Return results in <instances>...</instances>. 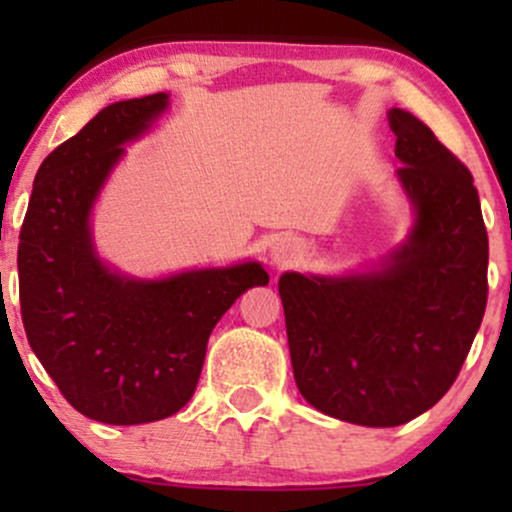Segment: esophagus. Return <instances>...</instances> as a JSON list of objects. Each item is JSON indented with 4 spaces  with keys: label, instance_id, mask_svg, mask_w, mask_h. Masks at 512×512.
I'll return each mask as SVG.
<instances>
[{
    "label": "esophagus",
    "instance_id": "esophagus-1",
    "mask_svg": "<svg viewBox=\"0 0 512 512\" xmlns=\"http://www.w3.org/2000/svg\"><path fill=\"white\" fill-rule=\"evenodd\" d=\"M296 257H298V248L291 243V240L281 238L272 245V262L279 264V267H284V264H291L293 260H296Z\"/></svg>",
    "mask_w": 512,
    "mask_h": 512
}]
</instances>
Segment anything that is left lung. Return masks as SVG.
I'll list each match as a JSON object with an SVG mask.
<instances>
[{
  "instance_id": "left-lung-1",
  "label": "left lung",
  "mask_w": 512,
  "mask_h": 512,
  "mask_svg": "<svg viewBox=\"0 0 512 512\" xmlns=\"http://www.w3.org/2000/svg\"><path fill=\"white\" fill-rule=\"evenodd\" d=\"M411 231L368 272H284L293 378L305 402L358 426L416 419L455 383L486 310L489 236L474 178L419 117L392 108Z\"/></svg>"
}]
</instances>
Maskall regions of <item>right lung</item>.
<instances>
[{"label":"right lung","mask_w":512,"mask_h":512,"mask_svg":"<svg viewBox=\"0 0 512 512\" xmlns=\"http://www.w3.org/2000/svg\"><path fill=\"white\" fill-rule=\"evenodd\" d=\"M168 108V93L103 108L45 158L19 236L21 317L33 354L76 411L134 426L190 402L209 334L252 286L260 262L134 279L98 257L91 211L125 144Z\"/></svg>","instance_id":"1"}]
</instances>
